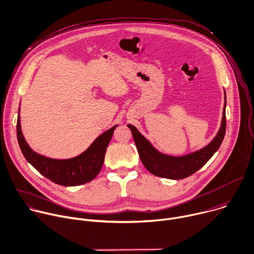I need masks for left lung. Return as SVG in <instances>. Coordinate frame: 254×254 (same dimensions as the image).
<instances>
[{"label":"left lung","instance_id":"obj_1","mask_svg":"<svg viewBox=\"0 0 254 254\" xmlns=\"http://www.w3.org/2000/svg\"><path fill=\"white\" fill-rule=\"evenodd\" d=\"M225 107L226 97L221 127L216 137L203 149L182 157H174L160 153L133 125L128 124L127 126L132 132L140 159L145 168L155 176L177 180L186 178L203 167L218 150L223 141L226 131Z\"/></svg>","mask_w":254,"mask_h":254}]
</instances>
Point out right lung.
I'll use <instances>...</instances> for the list:
<instances>
[{
	"label": "right lung",
	"mask_w": 254,
	"mask_h": 254,
	"mask_svg": "<svg viewBox=\"0 0 254 254\" xmlns=\"http://www.w3.org/2000/svg\"><path fill=\"white\" fill-rule=\"evenodd\" d=\"M117 126L101 134L79 156L65 160L48 158L34 152L23 136L19 116L17 138L26 160L43 176L62 186H77L93 180L99 174L104 162L107 146Z\"/></svg>",
	"instance_id": "obj_1"
}]
</instances>
